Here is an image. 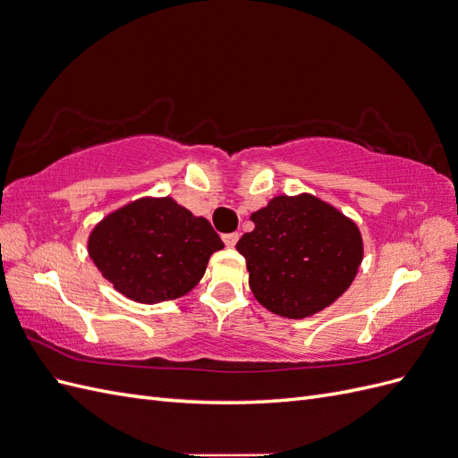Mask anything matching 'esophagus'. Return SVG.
<instances>
[{
    "instance_id": "esophagus-1",
    "label": "esophagus",
    "mask_w": 458,
    "mask_h": 458,
    "mask_svg": "<svg viewBox=\"0 0 458 458\" xmlns=\"http://www.w3.org/2000/svg\"><path fill=\"white\" fill-rule=\"evenodd\" d=\"M224 242H225V246L233 248L234 244L239 242V233H227V234H224Z\"/></svg>"
}]
</instances>
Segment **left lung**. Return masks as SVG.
Wrapping results in <instances>:
<instances>
[{
    "mask_svg": "<svg viewBox=\"0 0 458 458\" xmlns=\"http://www.w3.org/2000/svg\"><path fill=\"white\" fill-rule=\"evenodd\" d=\"M237 250L263 308L286 318L311 317L348 290L363 261L355 221L310 192L279 195L250 216Z\"/></svg>",
    "mask_w": 458,
    "mask_h": 458,
    "instance_id": "8db88e82",
    "label": "left lung"
}]
</instances>
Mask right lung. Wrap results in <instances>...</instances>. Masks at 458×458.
<instances>
[{"label":"right lung","instance_id":"add662e5","mask_svg":"<svg viewBox=\"0 0 458 458\" xmlns=\"http://www.w3.org/2000/svg\"><path fill=\"white\" fill-rule=\"evenodd\" d=\"M224 248L210 221L172 197H143L93 227L88 252L95 267L126 298L160 303L199 284L208 259Z\"/></svg>","mask_w":458,"mask_h":458}]
</instances>
